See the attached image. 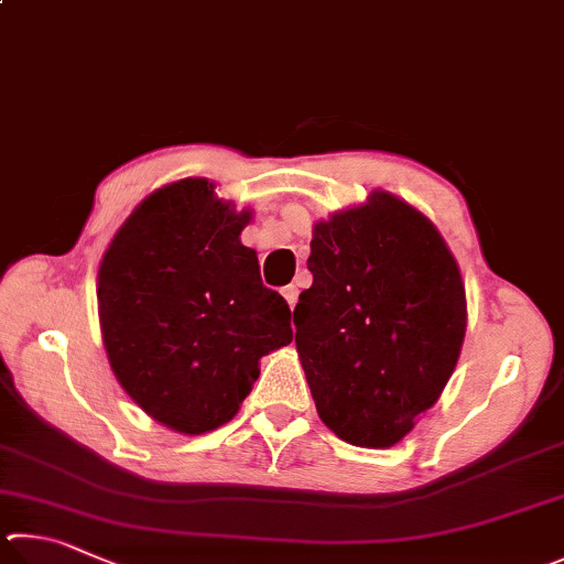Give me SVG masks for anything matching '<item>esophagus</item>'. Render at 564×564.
Masks as SVG:
<instances>
[{"label":"esophagus","instance_id":"1","mask_svg":"<svg viewBox=\"0 0 564 564\" xmlns=\"http://www.w3.org/2000/svg\"><path fill=\"white\" fill-rule=\"evenodd\" d=\"M282 294H284V300H288L290 307H294V304H297V300H300V290L294 288V284H290V288H284Z\"/></svg>","mask_w":564,"mask_h":564}]
</instances>
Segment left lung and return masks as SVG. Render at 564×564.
<instances>
[{"label":"left lung","instance_id":"obj_1","mask_svg":"<svg viewBox=\"0 0 564 564\" xmlns=\"http://www.w3.org/2000/svg\"><path fill=\"white\" fill-rule=\"evenodd\" d=\"M294 341L324 426L389 448L446 389L466 337L456 257L426 215L373 191L314 225Z\"/></svg>","mask_w":564,"mask_h":564}]
</instances>
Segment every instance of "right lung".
I'll return each instance as SVG.
<instances>
[{"mask_svg": "<svg viewBox=\"0 0 564 564\" xmlns=\"http://www.w3.org/2000/svg\"><path fill=\"white\" fill-rule=\"evenodd\" d=\"M250 210L205 177L163 185L128 215L98 267V319L116 379L187 436L230 421L260 359L292 341V312L240 242Z\"/></svg>", "mask_w": 564, "mask_h": 564, "instance_id": "right-lung-1", "label": "right lung"}]
</instances>
